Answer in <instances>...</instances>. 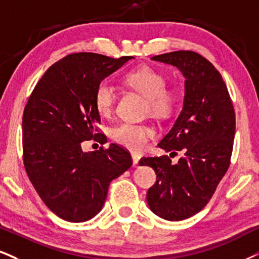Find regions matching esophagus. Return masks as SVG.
I'll use <instances>...</instances> for the list:
<instances>
[{
    "instance_id": "esophagus-1",
    "label": "esophagus",
    "mask_w": 259,
    "mask_h": 259,
    "mask_svg": "<svg viewBox=\"0 0 259 259\" xmlns=\"http://www.w3.org/2000/svg\"><path fill=\"white\" fill-rule=\"evenodd\" d=\"M140 158H142V156H140V155H138V154H132L133 165H135V167H137V165H138Z\"/></svg>"
}]
</instances>
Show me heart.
Listing matches in <instances>:
<instances>
[{
    "label": "heart",
    "instance_id": "heart-1",
    "mask_svg": "<svg viewBox=\"0 0 259 259\" xmlns=\"http://www.w3.org/2000/svg\"><path fill=\"white\" fill-rule=\"evenodd\" d=\"M126 84L143 95L148 101L146 111L156 116L170 114L178 102V94L173 89L165 88V76L149 66H143L130 72L124 78ZM116 91L109 81H102L95 92V104L101 116H109L114 111ZM155 132L150 126L142 123L122 122L110 131L115 143L121 146L140 151Z\"/></svg>",
    "mask_w": 259,
    "mask_h": 259
}]
</instances>
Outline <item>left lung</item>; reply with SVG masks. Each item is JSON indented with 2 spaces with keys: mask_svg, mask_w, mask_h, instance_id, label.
I'll return each mask as SVG.
<instances>
[{
  "mask_svg": "<svg viewBox=\"0 0 259 259\" xmlns=\"http://www.w3.org/2000/svg\"><path fill=\"white\" fill-rule=\"evenodd\" d=\"M177 67L185 78L183 109L158 143L165 152L183 151L178 163L167 155L143 157L140 165L155 170L157 180L146 194L155 215L181 221L199 212L228 170L235 135V113L227 86L211 63L193 52L151 57Z\"/></svg>",
  "mask_w": 259,
  "mask_h": 259,
  "instance_id": "obj_1",
  "label": "left lung"
}]
</instances>
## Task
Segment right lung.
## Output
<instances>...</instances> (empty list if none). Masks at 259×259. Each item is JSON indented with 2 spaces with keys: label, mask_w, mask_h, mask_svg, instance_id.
I'll use <instances>...</instances> for the list:
<instances>
[{
  "label": "right lung",
  "mask_w": 259,
  "mask_h": 259,
  "mask_svg": "<svg viewBox=\"0 0 259 259\" xmlns=\"http://www.w3.org/2000/svg\"><path fill=\"white\" fill-rule=\"evenodd\" d=\"M131 59L135 57L71 54L47 69L25 107V169L44 204L66 221L95 218L109 184L132 165L130 152L116 144L96 151L81 149L85 140L104 139L96 133L101 123L96 89Z\"/></svg>",
  "instance_id": "1"
}]
</instances>
